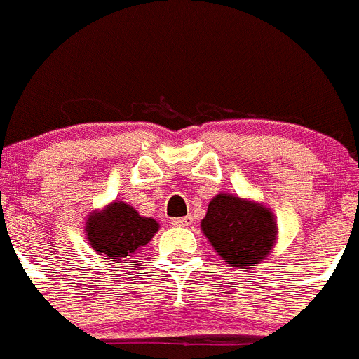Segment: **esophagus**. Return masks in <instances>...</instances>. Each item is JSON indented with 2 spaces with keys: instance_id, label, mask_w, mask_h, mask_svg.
Returning a JSON list of instances; mask_svg holds the SVG:
<instances>
[{
  "instance_id": "34e87169",
  "label": "esophagus",
  "mask_w": 359,
  "mask_h": 359,
  "mask_svg": "<svg viewBox=\"0 0 359 359\" xmlns=\"http://www.w3.org/2000/svg\"><path fill=\"white\" fill-rule=\"evenodd\" d=\"M191 222H193V217H191V215H186V217L172 219V224L177 226V228H186V226H189Z\"/></svg>"
}]
</instances>
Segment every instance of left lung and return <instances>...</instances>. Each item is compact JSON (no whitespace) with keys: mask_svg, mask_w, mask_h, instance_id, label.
I'll use <instances>...</instances> for the list:
<instances>
[{"mask_svg":"<svg viewBox=\"0 0 359 359\" xmlns=\"http://www.w3.org/2000/svg\"><path fill=\"white\" fill-rule=\"evenodd\" d=\"M201 231L229 266H256L277 240L276 217L264 205L219 193L208 203Z\"/></svg>","mask_w":359,"mask_h":359,"instance_id":"obj_1","label":"left lung"}]
</instances>
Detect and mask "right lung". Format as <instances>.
<instances>
[{"label":"right lung","mask_w":359,"mask_h":359,"mask_svg":"<svg viewBox=\"0 0 359 359\" xmlns=\"http://www.w3.org/2000/svg\"><path fill=\"white\" fill-rule=\"evenodd\" d=\"M158 229V221L142 217L124 201H112L103 210L93 212L86 222L87 242L93 250L117 264L128 263L140 247L151 242Z\"/></svg>","instance_id":"obj_1"}]
</instances>
